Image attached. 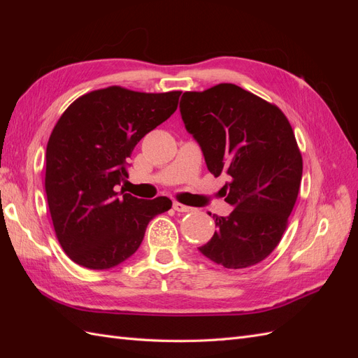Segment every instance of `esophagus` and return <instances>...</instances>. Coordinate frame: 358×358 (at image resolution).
I'll list each match as a JSON object with an SVG mask.
<instances>
[{
  "label": "esophagus",
  "mask_w": 358,
  "mask_h": 358,
  "mask_svg": "<svg viewBox=\"0 0 358 358\" xmlns=\"http://www.w3.org/2000/svg\"><path fill=\"white\" fill-rule=\"evenodd\" d=\"M173 209H175L176 212H191L192 210V208H189V206H185V204H182L180 201H173Z\"/></svg>",
  "instance_id": "1"
}]
</instances>
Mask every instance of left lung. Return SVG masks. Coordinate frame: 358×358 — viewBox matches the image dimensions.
Wrapping results in <instances>:
<instances>
[{
  "instance_id": "1",
  "label": "left lung",
  "mask_w": 358,
  "mask_h": 358,
  "mask_svg": "<svg viewBox=\"0 0 358 358\" xmlns=\"http://www.w3.org/2000/svg\"><path fill=\"white\" fill-rule=\"evenodd\" d=\"M180 115L201 146L234 210L215 216L212 239L200 252L225 268L258 264L273 252L288 225L303 171L291 124L278 106L233 83H220L180 99Z\"/></svg>"
}]
</instances>
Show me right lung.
I'll return each instance as SVG.
<instances>
[{
    "mask_svg": "<svg viewBox=\"0 0 358 358\" xmlns=\"http://www.w3.org/2000/svg\"><path fill=\"white\" fill-rule=\"evenodd\" d=\"M180 91L137 92L109 86L79 96L61 115L46 149L45 189L57 239L74 263L103 270L142 243L171 200L116 192L127 159L149 131L175 113Z\"/></svg>",
    "mask_w": 358,
    "mask_h": 358,
    "instance_id": "obj_1",
    "label": "right lung"
}]
</instances>
